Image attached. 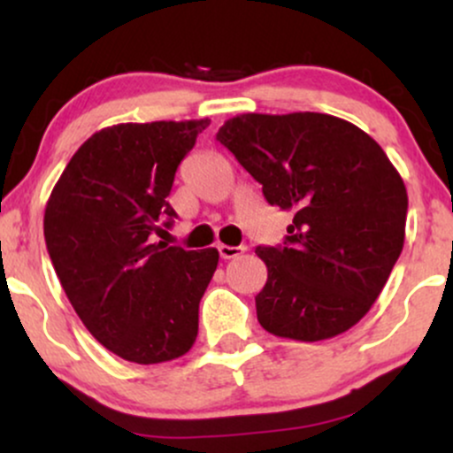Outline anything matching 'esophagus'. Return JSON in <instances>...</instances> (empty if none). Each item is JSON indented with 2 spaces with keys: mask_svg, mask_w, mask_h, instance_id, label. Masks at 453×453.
I'll list each match as a JSON object with an SVG mask.
<instances>
[{
  "mask_svg": "<svg viewBox=\"0 0 453 453\" xmlns=\"http://www.w3.org/2000/svg\"><path fill=\"white\" fill-rule=\"evenodd\" d=\"M219 256L223 259H232V257H238L241 253L244 251V247H230V244H219Z\"/></svg>",
  "mask_w": 453,
  "mask_h": 453,
  "instance_id": "esophagus-1",
  "label": "esophagus"
}]
</instances>
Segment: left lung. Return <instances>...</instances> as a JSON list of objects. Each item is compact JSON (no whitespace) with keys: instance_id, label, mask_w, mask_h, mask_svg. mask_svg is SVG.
<instances>
[{"instance_id":"1","label":"left lung","mask_w":453,"mask_h":453,"mask_svg":"<svg viewBox=\"0 0 453 453\" xmlns=\"http://www.w3.org/2000/svg\"><path fill=\"white\" fill-rule=\"evenodd\" d=\"M217 140L292 211L280 247H257L268 268L256 296L270 334L326 341L356 326L403 251L407 189L383 149L349 121L321 112L227 119Z\"/></svg>"}]
</instances>
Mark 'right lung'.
Listing matches in <instances>:
<instances>
[{"label": "right lung", "mask_w": 453, "mask_h": 453, "mask_svg": "<svg viewBox=\"0 0 453 453\" xmlns=\"http://www.w3.org/2000/svg\"><path fill=\"white\" fill-rule=\"evenodd\" d=\"M200 121L119 123L72 155L44 211V238L61 288L93 339L119 357L159 364L185 356L217 249L153 242L173 226L165 197Z\"/></svg>", "instance_id": "right-lung-1"}]
</instances>
